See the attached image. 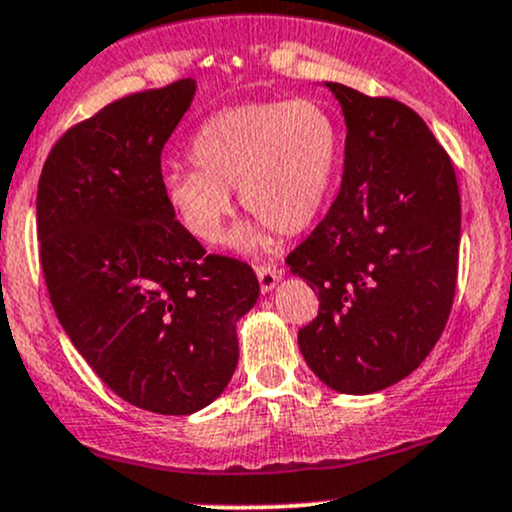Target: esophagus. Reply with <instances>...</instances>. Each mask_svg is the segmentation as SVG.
<instances>
[{
	"mask_svg": "<svg viewBox=\"0 0 512 512\" xmlns=\"http://www.w3.org/2000/svg\"><path fill=\"white\" fill-rule=\"evenodd\" d=\"M255 274L257 279H260V289L267 294V291H272L274 286L279 284V279L284 277V269L277 265H257Z\"/></svg>",
	"mask_w": 512,
	"mask_h": 512,
	"instance_id": "esophagus-1",
	"label": "esophagus"
}]
</instances>
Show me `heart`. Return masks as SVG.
Instances as JSON below:
<instances>
[{"instance_id": "obj_1", "label": "heart", "mask_w": 512, "mask_h": 512, "mask_svg": "<svg viewBox=\"0 0 512 512\" xmlns=\"http://www.w3.org/2000/svg\"><path fill=\"white\" fill-rule=\"evenodd\" d=\"M189 155L196 170L162 177V196L177 223L204 245H216L238 189L250 221L233 230L240 250L265 245L267 230L303 233L316 223L333 189L340 131L313 99L245 101L206 119Z\"/></svg>"}]
</instances>
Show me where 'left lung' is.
Returning a JSON list of instances; mask_svg holds the SVG:
<instances>
[{
	"label": "left lung",
	"instance_id": "obj_1",
	"mask_svg": "<svg viewBox=\"0 0 512 512\" xmlns=\"http://www.w3.org/2000/svg\"><path fill=\"white\" fill-rule=\"evenodd\" d=\"M325 87L345 116L338 199L286 257L318 291L299 330L311 372L333 391L364 396L420 367L445 330L457 286L459 206L452 160L406 104Z\"/></svg>",
	"mask_w": 512,
	"mask_h": 512
}]
</instances>
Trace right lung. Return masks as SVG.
<instances>
[{"label":"right lung","instance_id":"1","mask_svg":"<svg viewBox=\"0 0 512 512\" xmlns=\"http://www.w3.org/2000/svg\"><path fill=\"white\" fill-rule=\"evenodd\" d=\"M194 80L131 94L77 123L38 182L41 265L60 325L116 396L189 415L238 367L235 325L260 296L255 272L206 255L162 196L160 155Z\"/></svg>","mask_w":512,"mask_h":512}]
</instances>
